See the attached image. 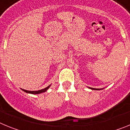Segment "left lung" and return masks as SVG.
Wrapping results in <instances>:
<instances>
[{
  "instance_id": "obj_1",
  "label": "left lung",
  "mask_w": 130,
  "mask_h": 130,
  "mask_svg": "<svg viewBox=\"0 0 130 130\" xmlns=\"http://www.w3.org/2000/svg\"><path fill=\"white\" fill-rule=\"evenodd\" d=\"M89 88L92 89V90H102V89H104V88H90L89 87Z\"/></svg>"
}]
</instances>
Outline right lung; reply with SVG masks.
I'll return each instance as SVG.
<instances>
[{
  "label": "right lung",
  "instance_id": "right-lung-1",
  "mask_svg": "<svg viewBox=\"0 0 130 130\" xmlns=\"http://www.w3.org/2000/svg\"><path fill=\"white\" fill-rule=\"evenodd\" d=\"M50 86H51V85L48 86L47 87H46V88H43V89H42V90H36V91H30V90H25V89H22V88H21V90H22L23 91L25 92L28 93V94H41V93H43V92H46L47 90H48V88L50 87Z\"/></svg>",
  "mask_w": 130,
  "mask_h": 130
}]
</instances>
